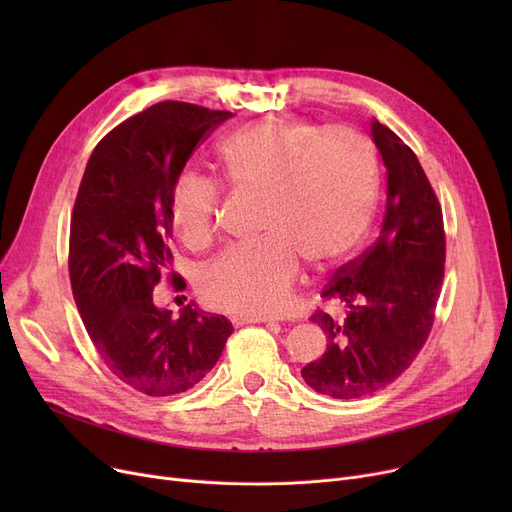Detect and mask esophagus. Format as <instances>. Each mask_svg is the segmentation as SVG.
Segmentation results:
<instances>
[{"instance_id": "obj_1", "label": "esophagus", "mask_w": 512, "mask_h": 512, "mask_svg": "<svg viewBox=\"0 0 512 512\" xmlns=\"http://www.w3.org/2000/svg\"><path fill=\"white\" fill-rule=\"evenodd\" d=\"M272 321L270 317H232V324L242 326V324H267Z\"/></svg>"}]
</instances>
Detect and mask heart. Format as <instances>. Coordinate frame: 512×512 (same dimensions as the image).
<instances>
[{
    "instance_id": "obj_1",
    "label": "heart",
    "mask_w": 512,
    "mask_h": 512,
    "mask_svg": "<svg viewBox=\"0 0 512 512\" xmlns=\"http://www.w3.org/2000/svg\"><path fill=\"white\" fill-rule=\"evenodd\" d=\"M215 166L238 195L261 197L259 245L230 249L199 276L207 307L240 317L282 313L301 261L328 267L351 253L369 228L378 197V159L351 126L259 118L218 145ZM220 188L182 174L170 191L180 240L203 249L218 230Z\"/></svg>"
}]
</instances>
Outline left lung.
Here are the masks:
<instances>
[{
  "label": "left lung",
  "mask_w": 512,
  "mask_h": 512,
  "mask_svg": "<svg viewBox=\"0 0 512 512\" xmlns=\"http://www.w3.org/2000/svg\"><path fill=\"white\" fill-rule=\"evenodd\" d=\"M371 137L386 166V215L378 240L321 290L334 309L311 319L328 344L301 375L315 392L361 398L392 384L427 342L444 280L442 205L413 149L378 120Z\"/></svg>",
  "instance_id": "obj_1"
}]
</instances>
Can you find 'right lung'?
Here are the masks:
<instances>
[{
  "label": "right lung",
  "instance_id": "add662e5",
  "mask_svg": "<svg viewBox=\"0 0 512 512\" xmlns=\"http://www.w3.org/2000/svg\"><path fill=\"white\" fill-rule=\"evenodd\" d=\"M228 118L195 103H155L105 134L78 186L68 247L74 303L107 369L147 396L197 386L232 334L224 315L186 305L172 317L153 301L172 261V186ZM168 280L176 292L186 286L176 272Z\"/></svg>",
  "mask_w": 512,
  "mask_h": 512
}]
</instances>
